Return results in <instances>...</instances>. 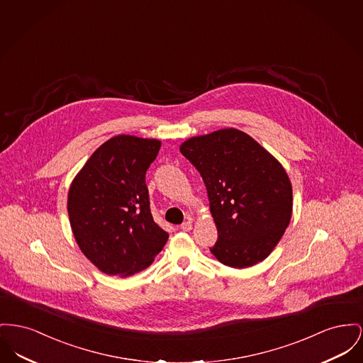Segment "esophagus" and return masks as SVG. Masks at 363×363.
Returning a JSON list of instances; mask_svg holds the SVG:
<instances>
[{
  "label": "esophagus",
  "instance_id": "34e87169",
  "mask_svg": "<svg viewBox=\"0 0 363 363\" xmlns=\"http://www.w3.org/2000/svg\"><path fill=\"white\" fill-rule=\"evenodd\" d=\"M181 229H182L184 232H191L193 229L192 220H186V222H184V223L181 225Z\"/></svg>",
  "mask_w": 363,
  "mask_h": 363
}]
</instances>
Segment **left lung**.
I'll list each match as a JSON object with an SVG mask.
<instances>
[{
    "label": "left lung",
    "mask_w": 363,
    "mask_h": 363,
    "mask_svg": "<svg viewBox=\"0 0 363 363\" xmlns=\"http://www.w3.org/2000/svg\"><path fill=\"white\" fill-rule=\"evenodd\" d=\"M179 150L207 188L218 229L211 254L233 269L264 260L292 216V185L282 164L251 135L233 128L192 137Z\"/></svg>",
    "instance_id": "8db88e82"
}]
</instances>
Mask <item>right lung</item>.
Returning <instances> with one entry per match:
<instances>
[{"label": "right lung", "mask_w": 363, "mask_h": 363, "mask_svg": "<svg viewBox=\"0 0 363 363\" xmlns=\"http://www.w3.org/2000/svg\"><path fill=\"white\" fill-rule=\"evenodd\" d=\"M162 143L121 134L93 152L71 182L67 210L82 254L108 276L143 272L169 233L150 213L145 174Z\"/></svg>", "instance_id": "add662e5"}]
</instances>
